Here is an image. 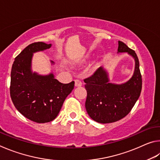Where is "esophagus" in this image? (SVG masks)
Wrapping results in <instances>:
<instances>
[{"label": "esophagus", "instance_id": "1", "mask_svg": "<svg viewBox=\"0 0 160 160\" xmlns=\"http://www.w3.org/2000/svg\"><path fill=\"white\" fill-rule=\"evenodd\" d=\"M82 81L80 80L79 79L75 80V85L76 86V87H80V86H82Z\"/></svg>", "mask_w": 160, "mask_h": 160}]
</instances>
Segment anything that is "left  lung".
<instances>
[{
  "label": "left lung",
  "mask_w": 160,
  "mask_h": 160,
  "mask_svg": "<svg viewBox=\"0 0 160 160\" xmlns=\"http://www.w3.org/2000/svg\"><path fill=\"white\" fill-rule=\"evenodd\" d=\"M118 51L128 52L135 58L134 74L128 82L122 85L109 83L107 73L102 67L84 79L87 90V112L98 123H113L125 117L134 107L141 92L142 75L137 54L121 41H118Z\"/></svg>",
  "instance_id": "left-lung-1"
}]
</instances>
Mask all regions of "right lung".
<instances>
[{
	"label": "right lung",
	"mask_w": 160,
	"mask_h": 160,
	"mask_svg": "<svg viewBox=\"0 0 160 160\" xmlns=\"http://www.w3.org/2000/svg\"><path fill=\"white\" fill-rule=\"evenodd\" d=\"M51 44L38 42L28 45L16 56L11 70L10 93L15 107L25 117L44 123L58 116L75 82L63 84L53 74L41 76L31 72L32 54L51 47Z\"/></svg>",
	"instance_id": "right-lung-1"
}]
</instances>
